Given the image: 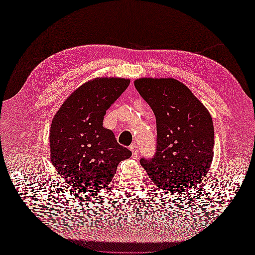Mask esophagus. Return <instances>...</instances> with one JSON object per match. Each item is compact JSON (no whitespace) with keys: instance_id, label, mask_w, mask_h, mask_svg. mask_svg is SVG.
I'll return each instance as SVG.
<instances>
[{"instance_id":"34e87169","label":"esophagus","mask_w":255,"mask_h":255,"mask_svg":"<svg viewBox=\"0 0 255 255\" xmlns=\"http://www.w3.org/2000/svg\"><path fill=\"white\" fill-rule=\"evenodd\" d=\"M130 150H131V152H132V158L133 159H138V156H139V149H138V147H137V144L136 143H132V144H130Z\"/></svg>"}]
</instances>
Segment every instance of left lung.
<instances>
[{"instance_id": "1", "label": "left lung", "mask_w": 255, "mask_h": 255, "mask_svg": "<svg viewBox=\"0 0 255 255\" xmlns=\"http://www.w3.org/2000/svg\"><path fill=\"white\" fill-rule=\"evenodd\" d=\"M133 84L154 113L158 134L154 156L140 163L162 191L194 189L214 159V124L208 110L173 78H140Z\"/></svg>"}]
</instances>
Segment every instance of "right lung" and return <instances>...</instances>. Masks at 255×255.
Wrapping results in <instances>:
<instances>
[{
  "mask_svg": "<svg viewBox=\"0 0 255 255\" xmlns=\"http://www.w3.org/2000/svg\"><path fill=\"white\" fill-rule=\"evenodd\" d=\"M130 80L95 78L74 90L53 116L49 130L50 159L61 180L83 192L102 191L121 161L131 151L103 127L106 111Z\"/></svg>",
  "mask_w": 255,
  "mask_h": 255,
  "instance_id": "right-lung-1",
  "label": "right lung"
}]
</instances>
